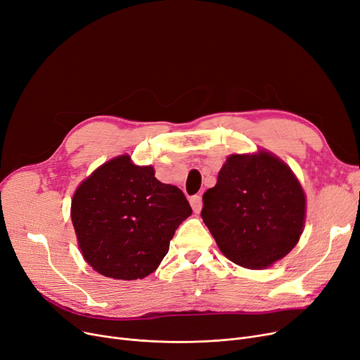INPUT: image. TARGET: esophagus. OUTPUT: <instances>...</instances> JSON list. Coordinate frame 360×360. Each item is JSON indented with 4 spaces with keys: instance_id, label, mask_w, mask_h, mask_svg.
<instances>
[{
    "instance_id": "1",
    "label": "esophagus",
    "mask_w": 360,
    "mask_h": 360,
    "mask_svg": "<svg viewBox=\"0 0 360 360\" xmlns=\"http://www.w3.org/2000/svg\"><path fill=\"white\" fill-rule=\"evenodd\" d=\"M190 205H191L194 213H200V210H201V207H202L201 197H200V195H193V197L190 198Z\"/></svg>"
}]
</instances>
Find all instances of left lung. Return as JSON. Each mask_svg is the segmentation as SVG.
Returning <instances> with one entry per match:
<instances>
[{
  "mask_svg": "<svg viewBox=\"0 0 360 360\" xmlns=\"http://www.w3.org/2000/svg\"><path fill=\"white\" fill-rule=\"evenodd\" d=\"M202 222L221 252L247 269H264L299 243L306 195L291 169L269 151L231 154L202 195Z\"/></svg>",
  "mask_w": 360,
  "mask_h": 360,
  "instance_id": "obj_1",
  "label": "left lung"
}]
</instances>
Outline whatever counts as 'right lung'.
Here are the masks:
<instances>
[{"label": "right lung", "mask_w": 360, "mask_h": 360, "mask_svg": "<svg viewBox=\"0 0 360 360\" xmlns=\"http://www.w3.org/2000/svg\"><path fill=\"white\" fill-rule=\"evenodd\" d=\"M193 213L175 185L128 154L96 169L75 191L70 216L84 259L115 279H143L169 252L175 231Z\"/></svg>", "instance_id": "1"}]
</instances>
